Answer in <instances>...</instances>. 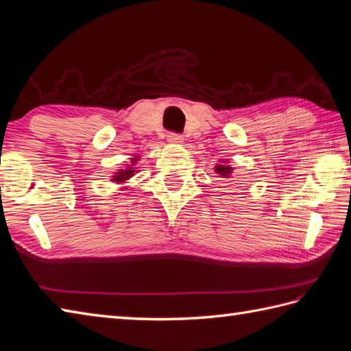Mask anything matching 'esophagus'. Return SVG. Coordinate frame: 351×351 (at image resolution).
Masks as SVG:
<instances>
[{"label":"esophagus","mask_w":351,"mask_h":351,"mask_svg":"<svg viewBox=\"0 0 351 351\" xmlns=\"http://www.w3.org/2000/svg\"><path fill=\"white\" fill-rule=\"evenodd\" d=\"M167 141L171 145H180L184 141V137L180 136V134H175V132H169L167 134Z\"/></svg>","instance_id":"34e87169"}]
</instances>
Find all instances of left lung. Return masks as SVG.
Here are the masks:
<instances>
[{"label":"left lung","mask_w":351,"mask_h":351,"mask_svg":"<svg viewBox=\"0 0 351 351\" xmlns=\"http://www.w3.org/2000/svg\"><path fill=\"white\" fill-rule=\"evenodd\" d=\"M215 173H219L221 178H230L234 171V167L229 166V161L228 160H220L217 164H215Z\"/></svg>","instance_id":"8db88e82"}]
</instances>
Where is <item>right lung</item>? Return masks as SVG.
Wrapping results in <instances>:
<instances>
[{
  "mask_svg": "<svg viewBox=\"0 0 351 351\" xmlns=\"http://www.w3.org/2000/svg\"><path fill=\"white\" fill-rule=\"evenodd\" d=\"M138 160H140V156L134 155L131 158V164H126L125 169H119L116 173L111 176V181L117 182V184H125L130 180V178H132L138 171V170H136V167H134ZM121 190H125V189H121Z\"/></svg>",
  "mask_w": 351,
  "mask_h": 351,
  "instance_id": "add662e5",
  "label": "right lung"
}]
</instances>
